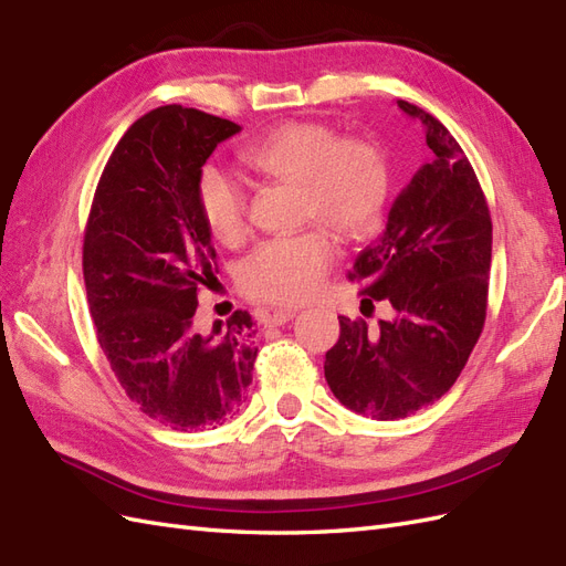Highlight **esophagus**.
Here are the masks:
<instances>
[{"instance_id":"34e87169","label":"esophagus","mask_w":566,"mask_h":566,"mask_svg":"<svg viewBox=\"0 0 566 566\" xmlns=\"http://www.w3.org/2000/svg\"><path fill=\"white\" fill-rule=\"evenodd\" d=\"M295 310H273L271 314H266L264 324L266 326H281V324H287L291 319H295Z\"/></svg>"}]
</instances>
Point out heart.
<instances>
[{
    "mask_svg": "<svg viewBox=\"0 0 566 566\" xmlns=\"http://www.w3.org/2000/svg\"><path fill=\"white\" fill-rule=\"evenodd\" d=\"M240 163L266 179L297 185L300 218L319 223L340 244L375 235L387 209L389 163L379 144L365 136L338 139L336 129L324 122H283L247 144ZM195 197L203 226L218 242L242 240L247 197L226 172L203 168ZM322 228L261 242L240 264L242 291L275 305L307 302L319 291L334 259V247Z\"/></svg>",
    "mask_w": 566,
    "mask_h": 566,
    "instance_id": "b5f03b06",
    "label": "heart"
}]
</instances>
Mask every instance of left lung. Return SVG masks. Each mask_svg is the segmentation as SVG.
I'll list each match as a JSON object with an SVG mask.
<instances>
[{
  "mask_svg": "<svg viewBox=\"0 0 566 566\" xmlns=\"http://www.w3.org/2000/svg\"><path fill=\"white\" fill-rule=\"evenodd\" d=\"M398 107L424 127L430 158L396 197L387 230L355 259L363 314L375 302L389 319L338 316L340 336L324 377L338 401L375 420H398L442 398L485 326L492 220L471 160L442 122Z\"/></svg>",
  "mask_w": 566,
  "mask_h": 566,
  "instance_id": "1",
  "label": "left lung"
}]
</instances>
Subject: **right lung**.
<instances>
[{"mask_svg":"<svg viewBox=\"0 0 566 566\" xmlns=\"http://www.w3.org/2000/svg\"><path fill=\"white\" fill-rule=\"evenodd\" d=\"M240 124L163 105L136 119L95 187L84 281L95 336L122 389L172 430L223 424L240 410L256 360L252 316L238 310L199 334V291L216 281L197 179Z\"/></svg>","mask_w":566,"mask_h":566,"instance_id":"right-lung-1","label":"right lung"}]
</instances>
